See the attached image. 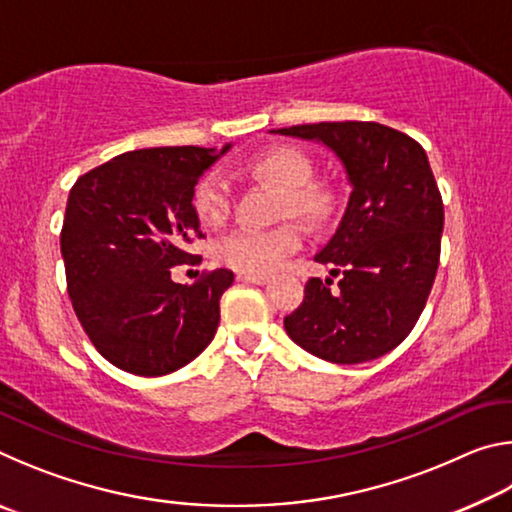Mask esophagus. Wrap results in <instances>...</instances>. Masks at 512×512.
Masks as SVG:
<instances>
[{
    "mask_svg": "<svg viewBox=\"0 0 512 512\" xmlns=\"http://www.w3.org/2000/svg\"><path fill=\"white\" fill-rule=\"evenodd\" d=\"M239 282H250V284H266L268 275H250V273H237Z\"/></svg>",
    "mask_w": 512,
    "mask_h": 512,
    "instance_id": "esophagus-1",
    "label": "esophagus"
}]
</instances>
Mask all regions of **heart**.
<instances>
[{"label": "heart", "instance_id": "heart-1", "mask_svg": "<svg viewBox=\"0 0 512 512\" xmlns=\"http://www.w3.org/2000/svg\"><path fill=\"white\" fill-rule=\"evenodd\" d=\"M255 178L282 189V216H298L311 225H323L336 210L334 189L311 183L314 160L298 146H273L255 155L248 164ZM194 212L201 223L219 225L230 212V187L221 173H205L192 194ZM305 235L298 223H284L273 230L239 228L216 244V259L239 273L268 275L284 259L300 250Z\"/></svg>", "mask_w": 512, "mask_h": 512}]
</instances>
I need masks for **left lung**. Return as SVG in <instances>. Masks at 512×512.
<instances>
[{"label": "left lung", "mask_w": 512, "mask_h": 512, "mask_svg": "<svg viewBox=\"0 0 512 512\" xmlns=\"http://www.w3.org/2000/svg\"><path fill=\"white\" fill-rule=\"evenodd\" d=\"M271 133L323 142L352 185L339 228L316 255L334 266L329 275L339 277V289H329V277H311L284 329L332 363L391 352L418 323L440 262L445 210L427 153L377 121H320Z\"/></svg>", "instance_id": "8db88e82"}]
</instances>
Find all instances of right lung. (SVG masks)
I'll list each match as a JSON object with an SVG mask.
<instances>
[{
    "mask_svg": "<svg viewBox=\"0 0 512 512\" xmlns=\"http://www.w3.org/2000/svg\"><path fill=\"white\" fill-rule=\"evenodd\" d=\"M221 153L158 146L121 153L76 180L60 232L67 293L81 325L112 366L160 377L187 366L214 339L228 268L176 284L171 268L198 264L203 237L192 194Z\"/></svg>",
    "mask_w": 512,
    "mask_h": 512,
    "instance_id": "obj_1",
    "label": "right lung"
}]
</instances>
